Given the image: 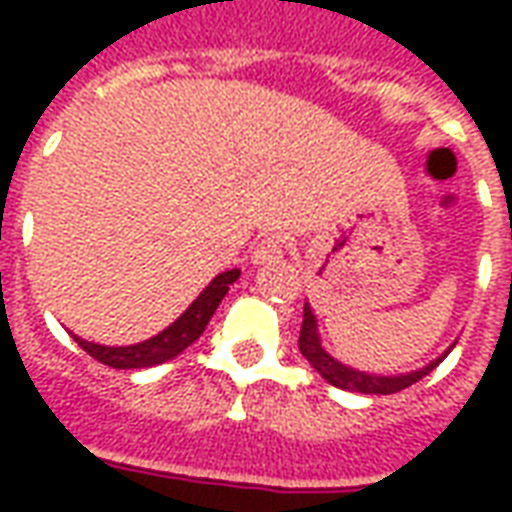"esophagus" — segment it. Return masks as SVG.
I'll use <instances>...</instances> for the list:
<instances>
[{
    "mask_svg": "<svg viewBox=\"0 0 512 512\" xmlns=\"http://www.w3.org/2000/svg\"><path fill=\"white\" fill-rule=\"evenodd\" d=\"M282 257V238L279 235H268L263 241H257L255 252H252V263L263 266V263H274Z\"/></svg>",
    "mask_w": 512,
    "mask_h": 512,
    "instance_id": "obj_1",
    "label": "esophagus"
}]
</instances>
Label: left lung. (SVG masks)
<instances>
[{
    "label": "left lung",
    "instance_id": "8db88e82",
    "mask_svg": "<svg viewBox=\"0 0 512 512\" xmlns=\"http://www.w3.org/2000/svg\"><path fill=\"white\" fill-rule=\"evenodd\" d=\"M458 343V340H455ZM455 343L439 354L428 365L417 367V370H408V373H370V370H359V367H351L340 362L337 356L326 351V345L321 340V326H318V315L310 307V301L304 304V323H301L299 334V351L301 356L312 365V370L326 381V384L337 386V389H345V392H359V395H395L406 386L417 384L419 378H425L433 370L439 367L447 354H450Z\"/></svg>",
    "mask_w": 512,
    "mask_h": 512
}]
</instances>
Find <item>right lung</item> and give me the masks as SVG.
Instances as JSON below:
<instances>
[{"label":"right lung","instance_id":"right-lung-1","mask_svg":"<svg viewBox=\"0 0 512 512\" xmlns=\"http://www.w3.org/2000/svg\"><path fill=\"white\" fill-rule=\"evenodd\" d=\"M238 277H241L238 268H230V271H222L219 277H213L208 282V288L191 301L178 321L169 323L164 332L153 334L150 340H142V343L134 345H98L90 343V340H82L79 334H73V340L82 345L84 351L93 356V359H98L101 365L115 367V370H142V367L164 365L169 359L183 354L205 332V326L213 318V312L222 304L227 290H230V285Z\"/></svg>","mask_w":512,"mask_h":512}]
</instances>
